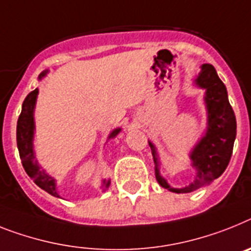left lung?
I'll return each mask as SVG.
<instances>
[{
    "label": "left lung",
    "mask_w": 251,
    "mask_h": 251,
    "mask_svg": "<svg viewBox=\"0 0 251 251\" xmlns=\"http://www.w3.org/2000/svg\"><path fill=\"white\" fill-rule=\"evenodd\" d=\"M195 83L207 90L205 104L208 109V130L190 153L193 167L197 170L193 184L181 189L170 186L167 180L159 175L155 148L149 143L155 163L157 181L162 187L177 194L195 191L220 177L228 166L236 138V117L228 102L226 86L217 75L216 69L210 64H204Z\"/></svg>",
    "instance_id": "left-lung-1"
}]
</instances>
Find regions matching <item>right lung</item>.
<instances>
[{
	"label": "right lung",
	"mask_w": 251,
	"mask_h": 251,
	"mask_svg": "<svg viewBox=\"0 0 251 251\" xmlns=\"http://www.w3.org/2000/svg\"><path fill=\"white\" fill-rule=\"evenodd\" d=\"M46 74H47V71H43L39 75V79H42ZM37 96L38 89H34L26 96L24 103H23L22 113L19 116L18 126H16V142H18L19 154H20V159H22L25 172L33 178L35 184L50 195L58 197L57 191H56L54 178L48 176L43 170H41V167L38 166V162L35 161L34 151H33V134H34L33 111H34ZM120 130L121 129L113 130L109 138H115L120 132ZM104 185H106V187H108L109 181H104Z\"/></svg>",
	"instance_id": "add662e5"
}]
</instances>
